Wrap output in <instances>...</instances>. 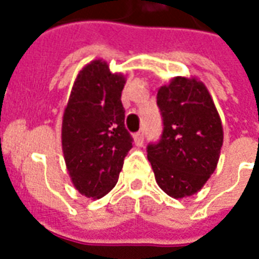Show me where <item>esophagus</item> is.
Listing matches in <instances>:
<instances>
[{
  "mask_svg": "<svg viewBox=\"0 0 259 259\" xmlns=\"http://www.w3.org/2000/svg\"><path fill=\"white\" fill-rule=\"evenodd\" d=\"M134 140H136V145L137 146H141L144 144V132L140 130L137 133L134 134Z\"/></svg>",
  "mask_w": 259,
  "mask_h": 259,
  "instance_id": "34e87169",
  "label": "esophagus"
}]
</instances>
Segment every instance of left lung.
I'll list each match as a JSON object with an SVG mask.
<instances>
[{
	"mask_svg": "<svg viewBox=\"0 0 259 259\" xmlns=\"http://www.w3.org/2000/svg\"><path fill=\"white\" fill-rule=\"evenodd\" d=\"M162 117L160 141L146 148L158 187L175 199L191 196L217 169L223 127L207 87L176 76L157 93Z\"/></svg>",
	"mask_w": 259,
	"mask_h": 259,
	"instance_id": "8db88e82",
	"label": "left lung"
}]
</instances>
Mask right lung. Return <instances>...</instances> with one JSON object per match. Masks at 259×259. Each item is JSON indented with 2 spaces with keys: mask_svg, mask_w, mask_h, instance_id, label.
Masks as SVG:
<instances>
[{
  "mask_svg": "<svg viewBox=\"0 0 259 259\" xmlns=\"http://www.w3.org/2000/svg\"><path fill=\"white\" fill-rule=\"evenodd\" d=\"M125 76L94 60L76 76L62 123V146L72 184L101 199L117 184L133 138L125 127Z\"/></svg>",
  "mask_w": 259,
  "mask_h": 259,
  "instance_id": "right-lung-1",
  "label": "right lung"
}]
</instances>
